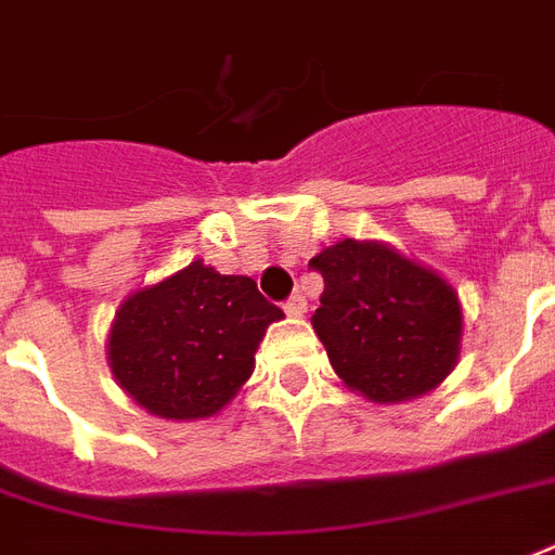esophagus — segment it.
Masks as SVG:
<instances>
[{
    "label": "esophagus",
    "mask_w": 555,
    "mask_h": 555,
    "mask_svg": "<svg viewBox=\"0 0 555 555\" xmlns=\"http://www.w3.org/2000/svg\"><path fill=\"white\" fill-rule=\"evenodd\" d=\"M283 310H286V315H293V319H301L304 312H307V301H304V295H293L289 301L283 304Z\"/></svg>",
    "instance_id": "1"
}]
</instances>
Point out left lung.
Wrapping results in <instances>:
<instances>
[{
  "label": "left lung",
  "mask_w": 555,
  "mask_h": 555,
  "mask_svg": "<svg viewBox=\"0 0 555 555\" xmlns=\"http://www.w3.org/2000/svg\"><path fill=\"white\" fill-rule=\"evenodd\" d=\"M324 278L312 327L345 386L374 403L436 389L460 360L462 307L444 278L391 245L341 243L315 254Z\"/></svg>",
  "instance_id": "obj_1"
}]
</instances>
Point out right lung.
<instances>
[{"label": "right lung", "instance_id": "1", "mask_svg": "<svg viewBox=\"0 0 555 555\" xmlns=\"http://www.w3.org/2000/svg\"><path fill=\"white\" fill-rule=\"evenodd\" d=\"M281 319L251 278L193 260L119 304L107 362L116 383L157 418H210L251 377L266 327Z\"/></svg>", "mask_w": 555, "mask_h": 555}]
</instances>
